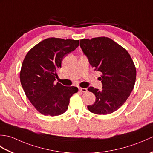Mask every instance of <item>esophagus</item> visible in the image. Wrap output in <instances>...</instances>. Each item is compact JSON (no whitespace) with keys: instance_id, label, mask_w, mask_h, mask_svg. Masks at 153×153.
<instances>
[{"instance_id":"1","label":"esophagus","mask_w":153,"mask_h":153,"mask_svg":"<svg viewBox=\"0 0 153 153\" xmlns=\"http://www.w3.org/2000/svg\"><path fill=\"white\" fill-rule=\"evenodd\" d=\"M79 91L81 92H83V93H86L87 92V88H82V87H80V88H79Z\"/></svg>"}]
</instances>
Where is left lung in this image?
Here are the masks:
<instances>
[{
    "label": "left lung",
    "mask_w": 153,
    "mask_h": 153,
    "mask_svg": "<svg viewBox=\"0 0 153 153\" xmlns=\"http://www.w3.org/2000/svg\"><path fill=\"white\" fill-rule=\"evenodd\" d=\"M80 47L94 70L101 74L102 84L99 91L88 88L96 97L95 103L87 108L96 114H108L119 109L134 89L136 68L124 48L106 37L80 40Z\"/></svg>",
    "instance_id": "8db88e82"
}]
</instances>
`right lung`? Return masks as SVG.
Returning <instances> with one entry per match:
<instances>
[{
    "instance_id": "right-lung-1",
    "label": "right lung",
    "mask_w": 153,
    "mask_h": 153,
    "mask_svg": "<svg viewBox=\"0 0 153 153\" xmlns=\"http://www.w3.org/2000/svg\"><path fill=\"white\" fill-rule=\"evenodd\" d=\"M79 45V40L48 38L25 56L19 74L21 84L25 95L42 114L56 116L64 113L70 97L78 91L76 87H66L54 81L63 58Z\"/></svg>"
}]
</instances>
